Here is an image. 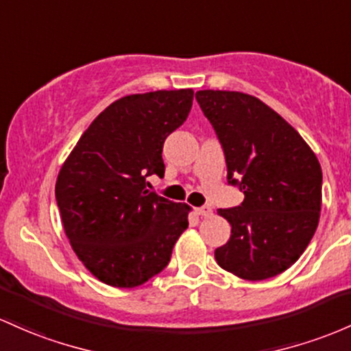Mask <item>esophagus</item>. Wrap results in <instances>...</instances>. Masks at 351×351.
Instances as JSON below:
<instances>
[{
    "label": "esophagus",
    "instance_id": "esophagus-1",
    "mask_svg": "<svg viewBox=\"0 0 351 351\" xmlns=\"http://www.w3.org/2000/svg\"><path fill=\"white\" fill-rule=\"evenodd\" d=\"M196 213L199 215V217H211L213 215V210H211L210 206H202V208H196Z\"/></svg>",
    "mask_w": 351,
    "mask_h": 351
}]
</instances>
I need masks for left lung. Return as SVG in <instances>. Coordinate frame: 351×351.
<instances>
[{"label":"left lung","mask_w":351,"mask_h":351,"mask_svg":"<svg viewBox=\"0 0 351 351\" xmlns=\"http://www.w3.org/2000/svg\"><path fill=\"white\" fill-rule=\"evenodd\" d=\"M198 105L223 146L228 182L240 184V206L218 215L232 225L215 260L238 278L260 282L302 256L322 210V167L293 126L256 96L203 90Z\"/></svg>","instance_id":"left-lung-1"}]
</instances>
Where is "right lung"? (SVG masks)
<instances>
[{
	"instance_id": "right-lung-1",
	"label": "right lung",
	"mask_w": 351,
	"mask_h": 351,
	"mask_svg": "<svg viewBox=\"0 0 351 351\" xmlns=\"http://www.w3.org/2000/svg\"><path fill=\"white\" fill-rule=\"evenodd\" d=\"M193 90L123 96L93 119L61 165L56 202L69 245L99 282L134 288L168 265L188 228L186 203L152 193L163 143L183 125Z\"/></svg>"
}]
</instances>
